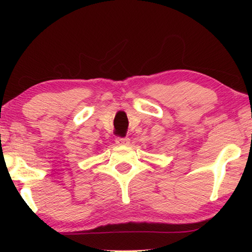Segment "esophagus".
Instances as JSON below:
<instances>
[{
    "label": "esophagus",
    "instance_id": "1",
    "mask_svg": "<svg viewBox=\"0 0 252 252\" xmlns=\"http://www.w3.org/2000/svg\"><path fill=\"white\" fill-rule=\"evenodd\" d=\"M129 143H130L129 137H117L116 138V144H118V145L125 146V145H129Z\"/></svg>",
    "mask_w": 252,
    "mask_h": 252
}]
</instances>
